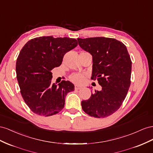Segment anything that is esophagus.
<instances>
[{
  "mask_svg": "<svg viewBox=\"0 0 153 153\" xmlns=\"http://www.w3.org/2000/svg\"><path fill=\"white\" fill-rule=\"evenodd\" d=\"M82 88V86H79V85H75V89L76 90H80Z\"/></svg>",
  "mask_w": 153,
  "mask_h": 153,
  "instance_id": "1",
  "label": "esophagus"
}]
</instances>
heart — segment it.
<instances>
[{
  "label": "heart",
  "instance_id": "heart-1",
  "mask_svg": "<svg viewBox=\"0 0 153 153\" xmlns=\"http://www.w3.org/2000/svg\"><path fill=\"white\" fill-rule=\"evenodd\" d=\"M85 76L81 74H76L71 76V80L72 82L77 84H80L84 81Z\"/></svg>",
  "mask_w": 153,
  "mask_h": 153
}]
</instances>
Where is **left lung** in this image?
Instances as JSON below:
<instances>
[{
    "instance_id": "1",
    "label": "left lung",
    "mask_w": 153,
    "mask_h": 153,
    "mask_svg": "<svg viewBox=\"0 0 153 153\" xmlns=\"http://www.w3.org/2000/svg\"><path fill=\"white\" fill-rule=\"evenodd\" d=\"M82 49L92 56L91 79L102 86L91 97L82 101V109L95 118L112 115L123 104L131 84L132 62L123 43L114 38H77Z\"/></svg>"
}]
</instances>
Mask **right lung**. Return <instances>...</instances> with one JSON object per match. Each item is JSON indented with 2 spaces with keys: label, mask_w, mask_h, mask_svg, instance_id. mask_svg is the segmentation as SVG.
<instances>
[{
  "label": "right lung",
  "mask_w": 153,
  "mask_h": 153,
  "mask_svg": "<svg viewBox=\"0 0 153 153\" xmlns=\"http://www.w3.org/2000/svg\"><path fill=\"white\" fill-rule=\"evenodd\" d=\"M77 41L67 37L40 36L27 42L16 63V78L26 104L39 115L51 116L62 111L65 97L74 85L62 81L52 83L51 71L60 66L65 53L74 49Z\"/></svg>",
  "instance_id": "obj_1"
}]
</instances>
